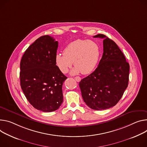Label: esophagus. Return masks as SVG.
Wrapping results in <instances>:
<instances>
[{
	"label": "esophagus",
	"instance_id": "1",
	"mask_svg": "<svg viewBox=\"0 0 147 147\" xmlns=\"http://www.w3.org/2000/svg\"><path fill=\"white\" fill-rule=\"evenodd\" d=\"M74 79L76 80L77 82H80V80H81V78L80 77H74Z\"/></svg>",
	"mask_w": 147,
	"mask_h": 147
}]
</instances>
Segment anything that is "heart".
<instances>
[{
  "mask_svg": "<svg viewBox=\"0 0 147 147\" xmlns=\"http://www.w3.org/2000/svg\"><path fill=\"white\" fill-rule=\"evenodd\" d=\"M100 55L99 46L96 42L88 40H76L69 43L63 50V54H57L55 61L59 69L63 73H67L74 62L75 67L71 74L82 72L87 74L96 67Z\"/></svg>",
  "mask_w": 147,
  "mask_h": 147,
  "instance_id": "b5f03b06",
  "label": "heart"
}]
</instances>
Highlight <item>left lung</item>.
Returning a JSON list of instances; mask_svg holds the SVG:
<instances>
[{"label":"left lung","instance_id":"obj_1","mask_svg":"<svg viewBox=\"0 0 147 147\" xmlns=\"http://www.w3.org/2000/svg\"><path fill=\"white\" fill-rule=\"evenodd\" d=\"M103 54L96 69L79 83L84 101L90 108L102 110L113 107L128 87L129 65L111 39L102 34Z\"/></svg>","mask_w":147,"mask_h":147}]
</instances>
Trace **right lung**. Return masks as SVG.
I'll use <instances>...</instances> for the list:
<instances>
[{
  "label": "right lung",
  "mask_w": 147,
  "mask_h": 147,
  "mask_svg": "<svg viewBox=\"0 0 147 147\" xmlns=\"http://www.w3.org/2000/svg\"><path fill=\"white\" fill-rule=\"evenodd\" d=\"M58 42L49 35L37 38L26 50L20 61L21 88L36 109L57 110L63 101L62 86L67 79L56 65Z\"/></svg>",
  "instance_id": "right-lung-1"
}]
</instances>
